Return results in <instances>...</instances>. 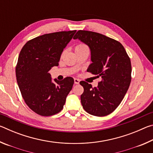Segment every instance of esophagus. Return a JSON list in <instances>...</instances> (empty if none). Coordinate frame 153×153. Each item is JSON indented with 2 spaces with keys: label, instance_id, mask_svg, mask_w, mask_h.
Returning a JSON list of instances; mask_svg holds the SVG:
<instances>
[{
  "label": "esophagus",
  "instance_id": "1",
  "mask_svg": "<svg viewBox=\"0 0 153 153\" xmlns=\"http://www.w3.org/2000/svg\"><path fill=\"white\" fill-rule=\"evenodd\" d=\"M79 79H77V78H74V84H78L79 83Z\"/></svg>",
  "mask_w": 153,
  "mask_h": 153
}]
</instances>
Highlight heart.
I'll use <instances>...</instances> for the list:
<instances>
[{
  "label": "heart",
  "mask_w": 153,
  "mask_h": 153,
  "mask_svg": "<svg viewBox=\"0 0 153 153\" xmlns=\"http://www.w3.org/2000/svg\"><path fill=\"white\" fill-rule=\"evenodd\" d=\"M84 49H88L87 46L85 45H83V44H80V45H77L76 47H75V51L84 50Z\"/></svg>",
  "instance_id": "obj_1"
}]
</instances>
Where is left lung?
Segmentation results:
<instances>
[{
  "label": "left lung",
  "instance_id": "obj_1",
  "mask_svg": "<svg viewBox=\"0 0 153 153\" xmlns=\"http://www.w3.org/2000/svg\"><path fill=\"white\" fill-rule=\"evenodd\" d=\"M74 39L86 44L90 50L91 61L87 71L101 77L98 86L92 88L84 81L81 102L90 115L102 117L116 109L125 97L131 82V61L118 41L101 33L77 31Z\"/></svg>",
  "mask_w": 153,
  "mask_h": 153
}]
</instances>
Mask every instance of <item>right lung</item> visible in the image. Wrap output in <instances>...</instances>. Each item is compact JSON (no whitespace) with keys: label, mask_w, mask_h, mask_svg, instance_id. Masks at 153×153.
<instances>
[{"label":"right lung","mask_w":153,"mask_h":153,"mask_svg":"<svg viewBox=\"0 0 153 153\" xmlns=\"http://www.w3.org/2000/svg\"><path fill=\"white\" fill-rule=\"evenodd\" d=\"M76 32H59L38 36L21 50L15 69L17 84L25 103L38 115L51 116L60 112L72 89V77L53 81L49 71L59 65L63 49Z\"/></svg>","instance_id":"1"}]
</instances>
